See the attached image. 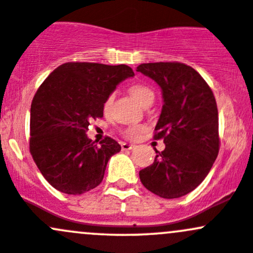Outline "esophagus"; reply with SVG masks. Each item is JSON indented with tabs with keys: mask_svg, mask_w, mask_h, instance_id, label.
<instances>
[{
	"mask_svg": "<svg viewBox=\"0 0 253 253\" xmlns=\"http://www.w3.org/2000/svg\"><path fill=\"white\" fill-rule=\"evenodd\" d=\"M132 148H135V145L126 144V142H123V144H122V150L123 151H130L132 150Z\"/></svg>",
	"mask_w": 253,
	"mask_h": 253,
	"instance_id": "obj_1",
	"label": "esophagus"
}]
</instances>
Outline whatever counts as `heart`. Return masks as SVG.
Returning <instances> with one entry per match:
<instances>
[{"instance_id": "b5f03b06", "label": "heart", "mask_w": 253, "mask_h": 253, "mask_svg": "<svg viewBox=\"0 0 253 253\" xmlns=\"http://www.w3.org/2000/svg\"><path fill=\"white\" fill-rule=\"evenodd\" d=\"M130 93L132 97L137 101L141 106H144L148 101H153L155 93L150 87L146 86L144 84H135L130 87ZM112 101V96H109L107 102H106V108L108 107ZM144 131V126H130L123 130V135L127 139H136L140 136V134Z\"/></svg>"}]
</instances>
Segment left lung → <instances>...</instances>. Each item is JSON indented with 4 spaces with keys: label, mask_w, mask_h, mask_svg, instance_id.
Returning a JSON list of instances; mask_svg holds the SVG:
<instances>
[{
    "label": "left lung",
    "mask_w": 253,
    "mask_h": 253,
    "mask_svg": "<svg viewBox=\"0 0 253 253\" xmlns=\"http://www.w3.org/2000/svg\"><path fill=\"white\" fill-rule=\"evenodd\" d=\"M162 90L163 106L155 139L166 148L139 173L147 190L163 199H178L196 189L210 173L218 152V109L214 95L194 68L178 62L140 64Z\"/></svg>",
    "instance_id": "left-lung-1"
}]
</instances>
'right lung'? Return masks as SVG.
<instances>
[{
    "instance_id": "1",
    "label": "right lung",
    "mask_w": 253,
    "mask_h": 253,
    "mask_svg": "<svg viewBox=\"0 0 253 253\" xmlns=\"http://www.w3.org/2000/svg\"><path fill=\"white\" fill-rule=\"evenodd\" d=\"M134 72L126 64L64 63L46 78L30 108V153L43 178L63 194L95 189L109 158L121 151L111 137L95 144L86 131L117 85Z\"/></svg>"
}]
</instances>
